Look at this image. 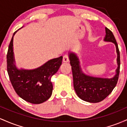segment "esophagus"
<instances>
[{
  "label": "esophagus",
  "instance_id": "esophagus-1",
  "mask_svg": "<svg viewBox=\"0 0 127 127\" xmlns=\"http://www.w3.org/2000/svg\"><path fill=\"white\" fill-rule=\"evenodd\" d=\"M63 61L64 62H68L69 61V58L67 55H65L63 57Z\"/></svg>",
  "mask_w": 127,
  "mask_h": 127
}]
</instances>
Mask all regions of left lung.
Returning a JSON list of instances; mask_svg holds the SVG:
<instances>
[{"label":"left lung","mask_w":127,"mask_h":127,"mask_svg":"<svg viewBox=\"0 0 127 127\" xmlns=\"http://www.w3.org/2000/svg\"><path fill=\"white\" fill-rule=\"evenodd\" d=\"M104 41L113 42L117 53L118 67L116 74L112 78L94 77L84 73L80 66L79 57L74 52L69 53V59L72 68L74 88L77 95L82 100L92 102H100L109 95L117 84L120 69V54L118 45L113 33L106 28Z\"/></svg>","instance_id":"1"}]
</instances>
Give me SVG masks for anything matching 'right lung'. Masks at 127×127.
<instances>
[{
	"mask_svg": "<svg viewBox=\"0 0 127 127\" xmlns=\"http://www.w3.org/2000/svg\"><path fill=\"white\" fill-rule=\"evenodd\" d=\"M18 31L14 33L6 56L10 81L17 95L26 101L36 104L42 103L52 94L51 78L59 69L63 57L49 60L35 69H18L15 65L13 50L14 36Z\"/></svg>",
	"mask_w": 127,
	"mask_h": 127,
	"instance_id": "obj_1",
	"label": "right lung"
}]
</instances>
